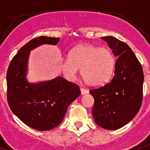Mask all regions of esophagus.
<instances>
[{
  "instance_id": "1",
  "label": "esophagus",
  "mask_w": 150,
  "mask_h": 150,
  "mask_svg": "<svg viewBox=\"0 0 150 150\" xmlns=\"http://www.w3.org/2000/svg\"><path fill=\"white\" fill-rule=\"evenodd\" d=\"M80 90H81V95H85V94H87L88 92V90H86V88H80Z\"/></svg>"
}]
</instances>
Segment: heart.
Masks as SVG:
<instances>
[{"mask_svg": "<svg viewBox=\"0 0 150 150\" xmlns=\"http://www.w3.org/2000/svg\"><path fill=\"white\" fill-rule=\"evenodd\" d=\"M69 58L62 62L65 79L73 81L81 69V75L90 86H100L111 79L115 65V58L109 48L92 45H79L69 52Z\"/></svg>", "mask_w": 150, "mask_h": 150, "instance_id": "obj_1", "label": "heart"}]
</instances>
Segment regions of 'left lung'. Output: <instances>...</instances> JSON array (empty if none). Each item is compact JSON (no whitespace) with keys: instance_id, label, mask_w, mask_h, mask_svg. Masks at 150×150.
Wrapping results in <instances>:
<instances>
[{"instance_id":"1","label":"left lung","mask_w":150,"mask_h":150,"mask_svg":"<svg viewBox=\"0 0 150 150\" xmlns=\"http://www.w3.org/2000/svg\"><path fill=\"white\" fill-rule=\"evenodd\" d=\"M101 38L117 59L112 80L89 91L95 99L92 115L98 126L117 129L129 122L140 109L144 75L140 62L127 44L112 36Z\"/></svg>"}]
</instances>
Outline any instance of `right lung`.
I'll list each match as a JSON object with an SVG mask.
<instances>
[{
  "instance_id": "add662e5",
  "label": "right lung",
  "mask_w": 150,
  "mask_h": 150,
  "mask_svg": "<svg viewBox=\"0 0 150 150\" xmlns=\"http://www.w3.org/2000/svg\"><path fill=\"white\" fill-rule=\"evenodd\" d=\"M59 38L40 36L25 44L15 54L7 72L10 109L25 125L34 129H52L62 122L68 107L80 96L77 85L62 77L30 83L27 80L30 52L41 45L58 43Z\"/></svg>"
}]
</instances>
